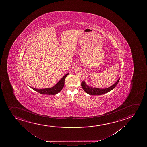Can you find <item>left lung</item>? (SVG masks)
Returning <instances> with one entry per match:
<instances>
[{"mask_svg": "<svg viewBox=\"0 0 147 147\" xmlns=\"http://www.w3.org/2000/svg\"><path fill=\"white\" fill-rule=\"evenodd\" d=\"M119 79L120 78H119L118 80L113 85H112V86L106 88H98L90 87V86H88L86 84V83L84 82V81H82L81 85L82 86V89L84 90V92L90 95H92V96L102 95V94H106L107 92H109L113 89H114L118 84Z\"/></svg>", "mask_w": 147, "mask_h": 147, "instance_id": "1", "label": "left lung"}]
</instances>
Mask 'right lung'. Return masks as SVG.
<instances>
[{
	"instance_id": "1",
	"label": "right lung",
	"mask_w": 147,
	"mask_h": 147,
	"mask_svg": "<svg viewBox=\"0 0 147 147\" xmlns=\"http://www.w3.org/2000/svg\"><path fill=\"white\" fill-rule=\"evenodd\" d=\"M69 74L65 75L61 80L51 88H43V89H38V88H33L30 87L33 90H35L36 92H39L40 94H58L61 90L63 89V86H65V78Z\"/></svg>"
}]
</instances>
